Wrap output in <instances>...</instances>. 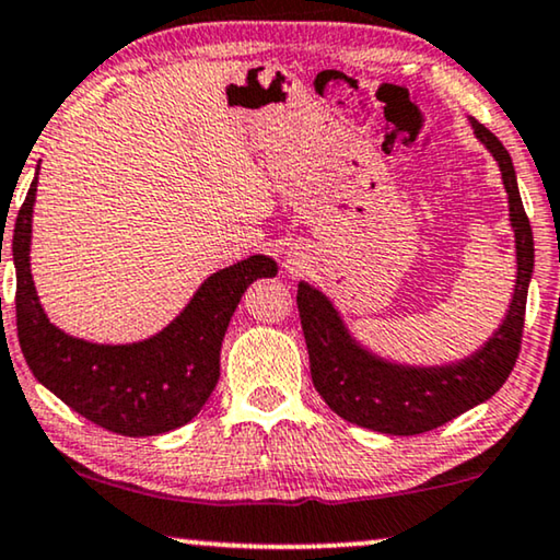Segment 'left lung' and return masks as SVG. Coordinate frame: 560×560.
<instances>
[{
  "label": "left lung",
  "mask_w": 560,
  "mask_h": 560,
  "mask_svg": "<svg viewBox=\"0 0 560 560\" xmlns=\"http://www.w3.org/2000/svg\"><path fill=\"white\" fill-rule=\"evenodd\" d=\"M469 124L485 149L495 156L508 191L517 257L510 311L488 343L467 359L447 366H401L355 343L334 303L320 290L300 282L298 311L311 355L313 386L323 401L351 424L399 436L432 432L488 401L505 384L521 353L525 300L533 275V230L505 145L475 118H469Z\"/></svg>",
  "instance_id": "8db88e82"
}]
</instances>
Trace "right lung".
<instances>
[{"label":"right lung","instance_id":"obj_1","mask_svg":"<svg viewBox=\"0 0 560 560\" xmlns=\"http://www.w3.org/2000/svg\"><path fill=\"white\" fill-rule=\"evenodd\" d=\"M35 191L37 176L12 232L18 338L32 374L72 411L108 432L153 436L191 421L220 381L222 338L242 293L257 278H275L278 265L265 255H253L214 272L176 320L139 343L101 346L72 338L52 326L32 282Z\"/></svg>","mask_w":560,"mask_h":560}]
</instances>
